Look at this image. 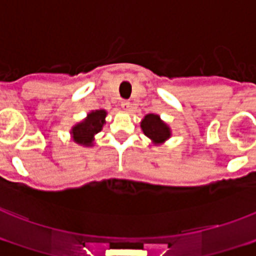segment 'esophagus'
I'll list each match as a JSON object with an SVG mask.
<instances>
[{"mask_svg": "<svg viewBox=\"0 0 256 256\" xmlns=\"http://www.w3.org/2000/svg\"><path fill=\"white\" fill-rule=\"evenodd\" d=\"M121 108H122L124 110H128V108H130V101L128 100L121 101Z\"/></svg>", "mask_w": 256, "mask_h": 256, "instance_id": "34e87169", "label": "esophagus"}]
</instances>
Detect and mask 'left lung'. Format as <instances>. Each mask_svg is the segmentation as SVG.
I'll list each match as a JSON object with an SVG mask.
<instances>
[{"label": "left lung", "mask_w": 256, "mask_h": 256, "mask_svg": "<svg viewBox=\"0 0 256 256\" xmlns=\"http://www.w3.org/2000/svg\"><path fill=\"white\" fill-rule=\"evenodd\" d=\"M141 128H142L144 134L150 138L154 142H162L166 138H170V130L158 115H152V114L146 115L145 118L141 121Z\"/></svg>", "instance_id": "8db88e82"}]
</instances>
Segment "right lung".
<instances>
[{"mask_svg": "<svg viewBox=\"0 0 256 256\" xmlns=\"http://www.w3.org/2000/svg\"><path fill=\"white\" fill-rule=\"evenodd\" d=\"M105 116L106 111L104 110H96L88 114V118H85L82 122L78 124L72 128L74 140L81 145L91 146L94 135L101 131L104 124H105Z\"/></svg>", "mask_w": 256, "mask_h": 256, "instance_id": "obj_1", "label": "right lung"}]
</instances>
